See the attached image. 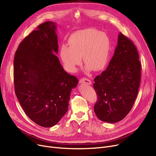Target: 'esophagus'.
<instances>
[{
  "instance_id": "34e87169",
  "label": "esophagus",
  "mask_w": 156,
  "mask_h": 156,
  "mask_svg": "<svg viewBox=\"0 0 156 156\" xmlns=\"http://www.w3.org/2000/svg\"><path fill=\"white\" fill-rule=\"evenodd\" d=\"M80 83H85V84H87V85H90L92 84V82H91L90 80L89 79H87V78H85L80 79Z\"/></svg>"
}]
</instances>
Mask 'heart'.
<instances>
[{
	"instance_id": "heart-1",
	"label": "heart",
	"mask_w": 156,
	"mask_h": 156,
	"mask_svg": "<svg viewBox=\"0 0 156 156\" xmlns=\"http://www.w3.org/2000/svg\"><path fill=\"white\" fill-rule=\"evenodd\" d=\"M69 46L62 45L60 56L68 71L74 73L81 63L83 57L86 71H99L108 62L111 40L104 32L94 28L77 31L68 39Z\"/></svg>"
}]
</instances>
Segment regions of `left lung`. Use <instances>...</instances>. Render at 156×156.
<instances>
[{
	"instance_id": "obj_1",
	"label": "left lung",
	"mask_w": 156,
	"mask_h": 156,
	"mask_svg": "<svg viewBox=\"0 0 156 156\" xmlns=\"http://www.w3.org/2000/svg\"><path fill=\"white\" fill-rule=\"evenodd\" d=\"M141 78V64L132 40L120 32L118 45L108 66L95 78L94 88L98 96L94 112L100 120L114 123L132 109Z\"/></svg>"
}]
</instances>
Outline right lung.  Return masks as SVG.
Returning <instances> with one entry per match:
<instances>
[{"instance_id":"right-lung-1","label":"right lung","mask_w":156,"mask_h":156,"mask_svg":"<svg viewBox=\"0 0 156 156\" xmlns=\"http://www.w3.org/2000/svg\"><path fill=\"white\" fill-rule=\"evenodd\" d=\"M56 23L38 26L19 45L14 60L16 95L27 115L45 128L55 125L68 109L78 80L65 71L58 52Z\"/></svg>"}]
</instances>
